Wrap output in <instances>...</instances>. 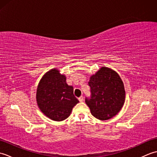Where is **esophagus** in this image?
Wrapping results in <instances>:
<instances>
[{
    "instance_id": "esophagus-1",
    "label": "esophagus",
    "mask_w": 157,
    "mask_h": 157,
    "mask_svg": "<svg viewBox=\"0 0 157 157\" xmlns=\"http://www.w3.org/2000/svg\"><path fill=\"white\" fill-rule=\"evenodd\" d=\"M78 100H79V102H83V101H84V97H83L82 96H81L80 97H79Z\"/></svg>"
}]
</instances>
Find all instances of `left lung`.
<instances>
[{"mask_svg":"<svg viewBox=\"0 0 157 157\" xmlns=\"http://www.w3.org/2000/svg\"><path fill=\"white\" fill-rule=\"evenodd\" d=\"M90 98H86V103L92 115L96 119L108 120L116 115L125 102L124 85L119 74L114 70L102 67L88 82Z\"/></svg>","mask_w":157,"mask_h":157,"instance_id":"1","label":"left lung"}]
</instances>
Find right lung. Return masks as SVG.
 <instances>
[{
    "mask_svg": "<svg viewBox=\"0 0 157 157\" xmlns=\"http://www.w3.org/2000/svg\"><path fill=\"white\" fill-rule=\"evenodd\" d=\"M39 109L53 121H61L70 115L79 101L73 94V88L66 83V77L59 70L52 69L42 77L36 92Z\"/></svg>",
    "mask_w": 157,
    "mask_h": 157,
    "instance_id": "obj_1",
    "label": "right lung"
}]
</instances>
